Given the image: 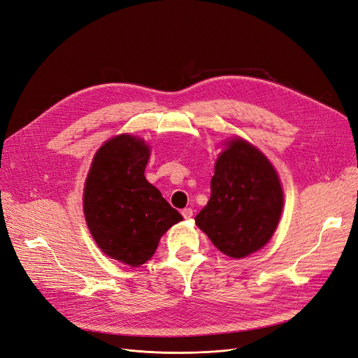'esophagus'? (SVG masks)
Masks as SVG:
<instances>
[{
	"mask_svg": "<svg viewBox=\"0 0 358 358\" xmlns=\"http://www.w3.org/2000/svg\"><path fill=\"white\" fill-rule=\"evenodd\" d=\"M181 213H182V216L185 217V220H190V217L193 216V209H190V208H185V209H182V210H181Z\"/></svg>",
	"mask_w": 358,
	"mask_h": 358,
	"instance_id": "34e87169",
	"label": "esophagus"
}]
</instances>
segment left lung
<instances>
[{"label": "left lung", "mask_w": 358, "mask_h": 358, "mask_svg": "<svg viewBox=\"0 0 358 358\" xmlns=\"http://www.w3.org/2000/svg\"><path fill=\"white\" fill-rule=\"evenodd\" d=\"M284 189L268 157L240 136L222 141L210 199L194 217L213 245L243 259L265 247L281 221Z\"/></svg>", "instance_id": "8db88e82"}]
</instances>
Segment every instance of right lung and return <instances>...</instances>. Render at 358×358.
I'll list each match as a JSON object with an SVG mask.
<instances>
[{
  "mask_svg": "<svg viewBox=\"0 0 358 358\" xmlns=\"http://www.w3.org/2000/svg\"><path fill=\"white\" fill-rule=\"evenodd\" d=\"M145 138L122 133L108 138L92 159L83 189V213L101 252L138 268L155 255L165 232L182 216L152 185Z\"/></svg>",
  "mask_w": 358,
  "mask_h": 358,
  "instance_id": "add662e5",
  "label": "right lung"
}]
</instances>
